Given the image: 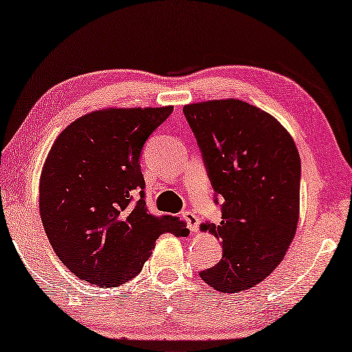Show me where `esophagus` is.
Instances as JSON below:
<instances>
[{
	"label": "esophagus",
	"mask_w": 352,
	"mask_h": 352,
	"mask_svg": "<svg viewBox=\"0 0 352 352\" xmlns=\"http://www.w3.org/2000/svg\"><path fill=\"white\" fill-rule=\"evenodd\" d=\"M182 217H184V221L187 222V227H188V230L191 231V233H195V231H197L199 219H197V216L195 213H191V211H184Z\"/></svg>",
	"instance_id": "esophagus-1"
}]
</instances>
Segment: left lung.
I'll list each match as a JSON object with an SVG mask.
<instances>
[{
    "mask_svg": "<svg viewBox=\"0 0 352 352\" xmlns=\"http://www.w3.org/2000/svg\"><path fill=\"white\" fill-rule=\"evenodd\" d=\"M222 222L201 223L221 239L223 256L201 279L219 293H241L276 270L293 242L300 213V156L293 136L267 111L241 99L184 105Z\"/></svg>",
    "mask_w": 352,
    "mask_h": 352,
    "instance_id": "left-lung-1",
    "label": "left lung"
}]
</instances>
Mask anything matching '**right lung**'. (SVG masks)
I'll use <instances>...</instances> for the list:
<instances>
[{
  "instance_id": "1",
  "label": "right lung",
  "mask_w": 352,
  "mask_h": 352,
  "mask_svg": "<svg viewBox=\"0 0 352 352\" xmlns=\"http://www.w3.org/2000/svg\"><path fill=\"white\" fill-rule=\"evenodd\" d=\"M171 111L94 110L53 142L39 176V214L53 251L81 280L119 287L142 270L159 236H187L184 221L148 213L139 168L145 141Z\"/></svg>"
}]
</instances>
